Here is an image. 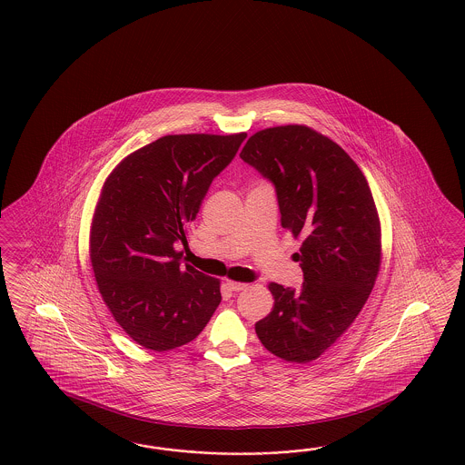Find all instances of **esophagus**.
<instances>
[{"instance_id": "obj_1", "label": "esophagus", "mask_w": 465, "mask_h": 465, "mask_svg": "<svg viewBox=\"0 0 465 465\" xmlns=\"http://www.w3.org/2000/svg\"><path fill=\"white\" fill-rule=\"evenodd\" d=\"M226 286L230 291H243V289L247 288L249 284H245V282H237V281H226Z\"/></svg>"}]
</instances>
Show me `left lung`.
<instances>
[{"label":"left lung","mask_w":465,"mask_h":465,"mask_svg":"<svg viewBox=\"0 0 465 465\" xmlns=\"http://www.w3.org/2000/svg\"><path fill=\"white\" fill-rule=\"evenodd\" d=\"M240 157L276 186L281 225L302 239V288L269 284L272 312L255 323L282 361H316L349 330L381 267V222L362 171L351 155L306 125L253 134Z\"/></svg>","instance_id":"obj_1"}]
</instances>
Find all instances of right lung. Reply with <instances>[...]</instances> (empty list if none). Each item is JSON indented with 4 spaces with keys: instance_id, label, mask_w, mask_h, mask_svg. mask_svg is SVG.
Returning <instances> with one entry per match:
<instances>
[{
    "instance_id": "right-lung-1",
    "label": "right lung",
    "mask_w": 465,
    "mask_h": 465,
    "mask_svg": "<svg viewBox=\"0 0 465 465\" xmlns=\"http://www.w3.org/2000/svg\"><path fill=\"white\" fill-rule=\"evenodd\" d=\"M247 134H183L132 152L106 177L89 259L114 322L153 351L196 339L222 302L220 279L181 267L189 223Z\"/></svg>"
}]
</instances>
